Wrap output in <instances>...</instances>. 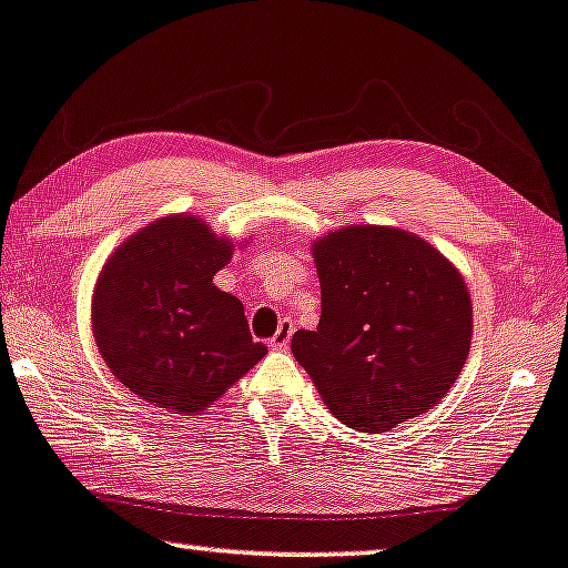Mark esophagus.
Segmentation results:
<instances>
[{"mask_svg": "<svg viewBox=\"0 0 568 568\" xmlns=\"http://www.w3.org/2000/svg\"><path fill=\"white\" fill-rule=\"evenodd\" d=\"M291 337H293V322L291 320H283V322H280V327H277L275 335L270 337V347H285V345L291 343Z\"/></svg>", "mask_w": 568, "mask_h": 568, "instance_id": "esophagus-1", "label": "esophagus"}]
</instances>
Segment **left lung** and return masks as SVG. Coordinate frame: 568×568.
<instances>
[{
	"mask_svg": "<svg viewBox=\"0 0 568 568\" xmlns=\"http://www.w3.org/2000/svg\"><path fill=\"white\" fill-rule=\"evenodd\" d=\"M314 260L322 316L293 335L291 351L324 405L363 434L428 413L470 353L463 275L423 239L382 225L329 233Z\"/></svg>",
	"mask_w": 568,
	"mask_h": 568,
	"instance_id": "1",
	"label": "left lung"
}]
</instances>
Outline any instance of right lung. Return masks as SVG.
I'll return each instance as SVG.
<instances>
[{"instance_id": "right-lung-1", "label": "right lung", "mask_w": 568, "mask_h": 568, "mask_svg": "<svg viewBox=\"0 0 568 568\" xmlns=\"http://www.w3.org/2000/svg\"><path fill=\"white\" fill-rule=\"evenodd\" d=\"M233 244L202 221L173 215L124 241L98 277L93 335L105 366L134 395L200 413L267 353L244 306L215 288Z\"/></svg>"}]
</instances>
